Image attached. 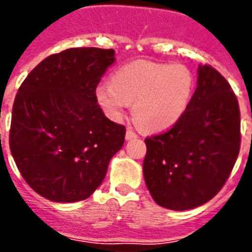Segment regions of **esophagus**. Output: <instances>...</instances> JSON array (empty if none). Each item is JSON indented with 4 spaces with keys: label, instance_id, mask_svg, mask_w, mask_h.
Returning a JSON list of instances; mask_svg holds the SVG:
<instances>
[{
    "label": "esophagus",
    "instance_id": "1",
    "mask_svg": "<svg viewBox=\"0 0 252 252\" xmlns=\"http://www.w3.org/2000/svg\"><path fill=\"white\" fill-rule=\"evenodd\" d=\"M136 137H137V134L134 133L133 130H132V129L126 130V140H133V138H136Z\"/></svg>",
    "mask_w": 252,
    "mask_h": 252
}]
</instances>
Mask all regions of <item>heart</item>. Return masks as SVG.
<instances>
[{
  "label": "heart",
  "mask_w": 252,
  "mask_h": 252,
  "mask_svg": "<svg viewBox=\"0 0 252 252\" xmlns=\"http://www.w3.org/2000/svg\"><path fill=\"white\" fill-rule=\"evenodd\" d=\"M193 87L195 77L186 65L136 60L119 68L111 77V84H99L95 95L112 120H120L128 104L133 103V118L138 126L149 132H161L183 116Z\"/></svg>",
  "instance_id": "obj_1"
}]
</instances>
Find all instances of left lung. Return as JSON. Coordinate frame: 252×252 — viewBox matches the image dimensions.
<instances>
[{"instance_id": "obj_1", "label": "left lung", "mask_w": 252, "mask_h": 252, "mask_svg": "<svg viewBox=\"0 0 252 252\" xmlns=\"http://www.w3.org/2000/svg\"><path fill=\"white\" fill-rule=\"evenodd\" d=\"M145 144L144 178L158 205L187 211L213 199L241 148L238 99L225 77L211 65H199L197 87L183 116Z\"/></svg>"}]
</instances>
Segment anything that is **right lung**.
<instances>
[{"label": "right lung", "mask_w": 252, "mask_h": 252, "mask_svg": "<svg viewBox=\"0 0 252 252\" xmlns=\"http://www.w3.org/2000/svg\"><path fill=\"white\" fill-rule=\"evenodd\" d=\"M114 61V49H65L36 65L15 95L11 156L26 183L45 199H87L122 149L126 126L106 118L95 95Z\"/></svg>", "instance_id": "right-lung-1"}]
</instances>
